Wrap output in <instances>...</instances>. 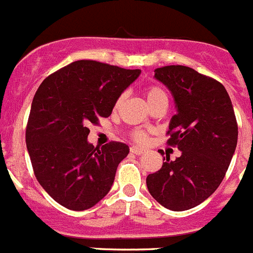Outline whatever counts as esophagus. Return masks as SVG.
Returning <instances> with one entry per match:
<instances>
[{"mask_svg":"<svg viewBox=\"0 0 253 253\" xmlns=\"http://www.w3.org/2000/svg\"><path fill=\"white\" fill-rule=\"evenodd\" d=\"M130 152L133 153V154L140 155V154H143V153H145V149H143V148H138V147H131Z\"/></svg>","mask_w":253,"mask_h":253,"instance_id":"34e87169","label":"esophagus"}]
</instances>
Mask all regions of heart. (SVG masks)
<instances>
[{"instance_id":"b5f03b06","label":"heart","mask_w":253,"mask_h":253,"mask_svg":"<svg viewBox=\"0 0 253 253\" xmlns=\"http://www.w3.org/2000/svg\"><path fill=\"white\" fill-rule=\"evenodd\" d=\"M144 94H145V98H147V101L149 105L152 103H154V101L161 100V99H168V95H167L166 90H164L163 87L158 86V85H150V86H148L147 89H145ZM123 100H124V96H120V98L118 99L117 108L123 103ZM133 136L136 142H139V143H143L147 140V134L142 130L135 131Z\"/></svg>"}]
</instances>
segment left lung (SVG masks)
<instances>
[{
    "mask_svg": "<svg viewBox=\"0 0 253 253\" xmlns=\"http://www.w3.org/2000/svg\"><path fill=\"white\" fill-rule=\"evenodd\" d=\"M154 78L174 99L177 114L169 122L168 144L182 153L175 161L164 157L162 168L147 177L148 191L168 210H191L226 175L237 145L235 111L221 83L188 66L155 69Z\"/></svg>",
    "mask_w": 253,
    "mask_h": 253,
    "instance_id": "1",
    "label": "left lung"
}]
</instances>
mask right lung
<instances>
[{"instance_id":"right-lung-1","label":"right lung","mask_w":253,"mask_h":253,"mask_svg":"<svg viewBox=\"0 0 253 253\" xmlns=\"http://www.w3.org/2000/svg\"><path fill=\"white\" fill-rule=\"evenodd\" d=\"M140 73L79 60L37 89L27 122V152L41 187L68 210H89L110 191L129 147L119 142L94 147L87 126L111 114Z\"/></svg>"}]
</instances>
